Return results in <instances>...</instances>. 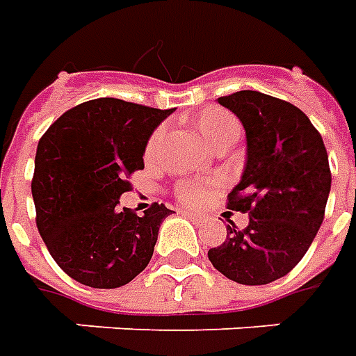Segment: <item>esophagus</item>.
Wrapping results in <instances>:
<instances>
[{
    "label": "esophagus",
    "mask_w": 356,
    "mask_h": 356,
    "mask_svg": "<svg viewBox=\"0 0 356 356\" xmlns=\"http://www.w3.org/2000/svg\"><path fill=\"white\" fill-rule=\"evenodd\" d=\"M183 216L191 217V219H193V221H196V223H200L202 219H204V217H202L200 213H193V211H188V209H186V211H183Z\"/></svg>",
    "instance_id": "34e87169"
}]
</instances>
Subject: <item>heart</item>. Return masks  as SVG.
<instances>
[{
	"label": "heart",
	"instance_id": "1",
	"mask_svg": "<svg viewBox=\"0 0 356 356\" xmlns=\"http://www.w3.org/2000/svg\"><path fill=\"white\" fill-rule=\"evenodd\" d=\"M194 124H196V129L200 131V135L206 139L208 145H217L219 140L231 137L234 133H240L238 120L229 114L227 110L221 108H208L202 110L198 116L194 118ZM163 140V129H156L150 139L147 143V156L154 154L158 147L162 145ZM213 188V183H200V181H186V183H181L177 188L179 198L186 204H200L208 198V194L211 193Z\"/></svg>",
	"mask_w": 356,
	"mask_h": 356
}]
</instances>
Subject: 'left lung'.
<instances>
[{
    "mask_svg": "<svg viewBox=\"0 0 356 356\" xmlns=\"http://www.w3.org/2000/svg\"><path fill=\"white\" fill-rule=\"evenodd\" d=\"M246 129V168L227 208L250 216L211 248V265L234 282L261 286L296 267L324 219L332 173L321 133L291 102L259 91L219 97Z\"/></svg>",
    "mask_w": 356,
    "mask_h": 356,
    "instance_id": "8db88e82",
    "label": "left lung"
}]
</instances>
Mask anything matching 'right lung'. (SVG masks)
Here are the masks:
<instances>
[{
	"mask_svg": "<svg viewBox=\"0 0 356 356\" xmlns=\"http://www.w3.org/2000/svg\"><path fill=\"white\" fill-rule=\"evenodd\" d=\"M171 112L102 97L66 110L38 143L35 225L76 282L120 288L150 261L158 229L173 211L152 204L139 217L118 204L131 191V173L145 168L150 135Z\"/></svg>",
	"mask_w": 356,
	"mask_h": 356,
	"instance_id": "right-lung-1",
	"label": "right lung"
}]
</instances>
